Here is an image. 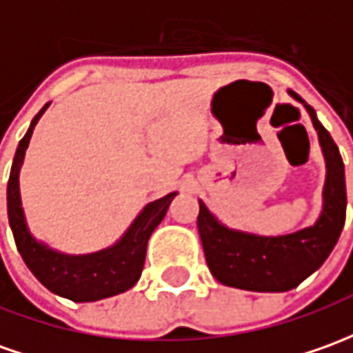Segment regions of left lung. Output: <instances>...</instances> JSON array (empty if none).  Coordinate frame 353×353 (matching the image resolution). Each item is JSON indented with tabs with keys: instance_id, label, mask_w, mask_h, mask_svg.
Masks as SVG:
<instances>
[{
	"instance_id": "left-lung-1",
	"label": "left lung",
	"mask_w": 353,
	"mask_h": 353,
	"mask_svg": "<svg viewBox=\"0 0 353 353\" xmlns=\"http://www.w3.org/2000/svg\"><path fill=\"white\" fill-rule=\"evenodd\" d=\"M307 110L319 135L327 164L323 187V210L313 226L284 236H257L222 224L203 201H199L196 228L203 241L207 265L220 284L247 292H288L299 286L317 270L336 245L346 220V179L344 162L336 143L315 110L288 90Z\"/></svg>"
}]
</instances>
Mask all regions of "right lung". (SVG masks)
I'll use <instances>...</instances> for the list:
<instances>
[{
  "label": "right lung",
  "instance_id": "right-lung-1",
  "mask_svg": "<svg viewBox=\"0 0 353 353\" xmlns=\"http://www.w3.org/2000/svg\"><path fill=\"white\" fill-rule=\"evenodd\" d=\"M48 106L50 104H46L30 121L26 135L17 146L11 174H9L7 216H9V226L15 237L17 249L26 263V267L38 278V282L57 296L67 297L77 303H85V301H98L104 297L123 294L129 288L135 286L137 280L141 278L148 237L152 236L158 224L164 220L168 207L177 193L174 191L162 199L148 203L114 245L94 251V253L67 255L46 245L44 241H38L30 234L28 224H26L25 210L21 203L19 174L25 162V152L30 143L32 131Z\"/></svg>",
  "mask_w": 353,
  "mask_h": 353
}]
</instances>
